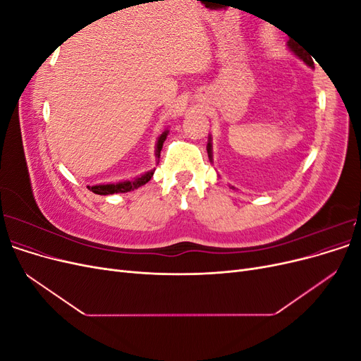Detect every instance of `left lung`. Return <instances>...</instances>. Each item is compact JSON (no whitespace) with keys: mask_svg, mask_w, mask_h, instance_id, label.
Masks as SVG:
<instances>
[{"mask_svg":"<svg viewBox=\"0 0 361 361\" xmlns=\"http://www.w3.org/2000/svg\"><path fill=\"white\" fill-rule=\"evenodd\" d=\"M288 47H289V49H290L292 52H295V56H298L305 64H307V66H310V68L314 66V64H313V59L309 56L307 51H305L304 48H301L300 45H297V43L292 42V40L288 42ZM206 149H207V157H209V159L212 161V145H211V138H209V141H207Z\"/></svg>","mask_w":361,"mask_h":361,"instance_id":"1","label":"left lung"}]
</instances>
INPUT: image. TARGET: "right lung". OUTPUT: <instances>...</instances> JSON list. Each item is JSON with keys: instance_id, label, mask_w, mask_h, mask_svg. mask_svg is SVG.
Here are the masks:
<instances>
[{"instance_id": "1", "label": "right lung", "mask_w": 361, "mask_h": 361, "mask_svg": "<svg viewBox=\"0 0 361 361\" xmlns=\"http://www.w3.org/2000/svg\"><path fill=\"white\" fill-rule=\"evenodd\" d=\"M167 135H169V129L164 130V133L158 138L157 158H159V155H161V149H162V145H164V141H166ZM152 176H154V171H147L146 174L137 178L135 180H125V182L106 183V185H94V187H89V190L93 191L94 194H99V195H108V194H116V192H128V191H133V190L141 187V185L147 183Z\"/></svg>"}]
</instances>
